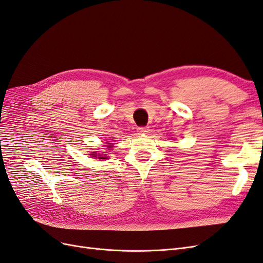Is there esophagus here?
Segmentation results:
<instances>
[{"instance_id":"esophagus-1","label":"esophagus","mask_w":263,"mask_h":263,"mask_svg":"<svg viewBox=\"0 0 263 263\" xmlns=\"http://www.w3.org/2000/svg\"><path fill=\"white\" fill-rule=\"evenodd\" d=\"M137 132H138L139 134H141V135H145V134L149 133V129H148V127H138Z\"/></svg>"}]
</instances>
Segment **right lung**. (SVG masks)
I'll list each match as a JSON object with an SVG mask.
<instances>
[{
  "label": "right lung",
  "mask_w": 263,
  "mask_h": 263,
  "mask_svg": "<svg viewBox=\"0 0 263 263\" xmlns=\"http://www.w3.org/2000/svg\"><path fill=\"white\" fill-rule=\"evenodd\" d=\"M106 150L107 149H112L113 148V146H112V142H106ZM101 153V151H92V154H90L93 158H98V159H107L108 157H106V154H104L105 153V151H102V153L103 154H100Z\"/></svg>",
  "instance_id": "1"
}]
</instances>
